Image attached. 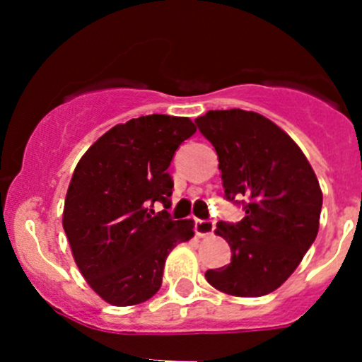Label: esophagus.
<instances>
[{
    "instance_id": "obj_1",
    "label": "esophagus",
    "mask_w": 362,
    "mask_h": 362,
    "mask_svg": "<svg viewBox=\"0 0 362 362\" xmlns=\"http://www.w3.org/2000/svg\"><path fill=\"white\" fill-rule=\"evenodd\" d=\"M214 229H215L214 221H196V235L202 236V238L214 235Z\"/></svg>"
}]
</instances>
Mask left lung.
<instances>
[{"instance_id":"obj_1","label":"left lung","mask_w":362,"mask_h":362,"mask_svg":"<svg viewBox=\"0 0 362 362\" xmlns=\"http://www.w3.org/2000/svg\"><path fill=\"white\" fill-rule=\"evenodd\" d=\"M218 156L226 198L245 196L238 224L217 222L231 262L204 273L208 284L236 298L279 289L319 233L322 191L298 144L255 112L210 110L196 119Z\"/></svg>"}]
</instances>
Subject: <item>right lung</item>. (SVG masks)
<instances>
[{
	"mask_svg": "<svg viewBox=\"0 0 362 362\" xmlns=\"http://www.w3.org/2000/svg\"><path fill=\"white\" fill-rule=\"evenodd\" d=\"M196 133L189 117L152 115L117 124L73 171L63 228L90 289L113 306L147 301L163 284L168 254L194 236V221H171L151 204H170L175 151Z\"/></svg>",
	"mask_w": 362,
	"mask_h": 362,
	"instance_id": "1",
	"label": "right lung"
}]
</instances>
